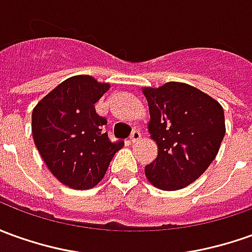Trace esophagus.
<instances>
[{"label": "esophagus", "mask_w": 252, "mask_h": 252, "mask_svg": "<svg viewBox=\"0 0 252 252\" xmlns=\"http://www.w3.org/2000/svg\"><path fill=\"white\" fill-rule=\"evenodd\" d=\"M140 138H141L140 130H133V131H131V136H130V141H131V143H137Z\"/></svg>", "instance_id": "34e87169"}]
</instances>
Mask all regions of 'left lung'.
Segmentation results:
<instances>
[{
    "instance_id": "left-lung-1",
    "label": "left lung",
    "mask_w": 252,
    "mask_h": 252,
    "mask_svg": "<svg viewBox=\"0 0 252 252\" xmlns=\"http://www.w3.org/2000/svg\"><path fill=\"white\" fill-rule=\"evenodd\" d=\"M149 107L148 131L158 156L145 166L148 181L162 190L188 187L216 159L225 136L221 104L188 83L143 88Z\"/></svg>"
}]
</instances>
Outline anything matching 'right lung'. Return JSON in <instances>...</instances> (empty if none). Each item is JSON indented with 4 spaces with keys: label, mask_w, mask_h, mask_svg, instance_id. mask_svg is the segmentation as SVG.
<instances>
[{
    "label": "right lung",
    "mask_w": 252,
    "mask_h": 252,
    "mask_svg": "<svg viewBox=\"0 0 252 252\" xmlns=\"http://www.w3.org/2000/svg\"><path fill=\"white\" fill-rule=\"evenodd\" d=\"M109 89L90 75L65 79L32 109L31 130L50 173L72 189H90L103 180L125 143L109 141L105 118L94 104Z\"/></svg>",
    "instance_id": "right-lung-1"
}]
</instances>
